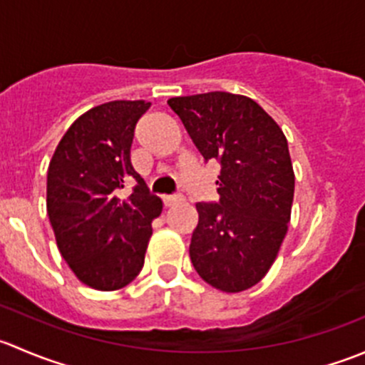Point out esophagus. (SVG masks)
I'll return each instance as SVG.
<instances>
[{
	"instance_id": "esophagus-1",
	"label": "esophagus",
	"mask_w": 365,
	"mask_h": 365,
	"mask_svg": "<svg viewBox=\"0 0 365 365\" xmlns=\"http://www.w3.org/2000/svg\"><path fill=\"white\" fill-rule=\"evenodd\" d=\"M183 201L182 196H164V205L165 206H175L180 205Z\"/></svg>"
}]
</instances>
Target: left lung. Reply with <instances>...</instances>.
Instances as JSON below:
<instances>
[{
  "mask_svg": "<svg viewBox=\"0 0 365 365\" xmlns=\"http://www.w3.org/2000/svg\"><path fill=\"white\" fill-rule=\"evenodd\" d=\"M205 160L220 162L219 203H196L190 261L226 293L252 288L274 264L292 217L295 173L281 127L259 104L227 91L168 101Z\"/></svg>",
  "mask_w": 365,
  "mask_h": 365,
  "instance_id": "left-lung-1",
  "label": "left lung"
}]
</instances>
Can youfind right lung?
<instances>
[{
    "label": "right lung",
    "instance_id": "add662e5",
    "mask_svg": "<svg viewBox=\"0 0 365 365\" xmlns=\"http://www.w3.org/2000/svg\"><path fill=\"white\" fill-rule=\"evenodd\" d=\"M145 101H113L81 114L47 169V215L58 249L83 284L114 292L145 264L162 201L134 171L130 146ZM134 178L127 198L120 189Z\"/></svg>",
    "mask_w": 365,
    "mask_h": 365
}]
</instances>
